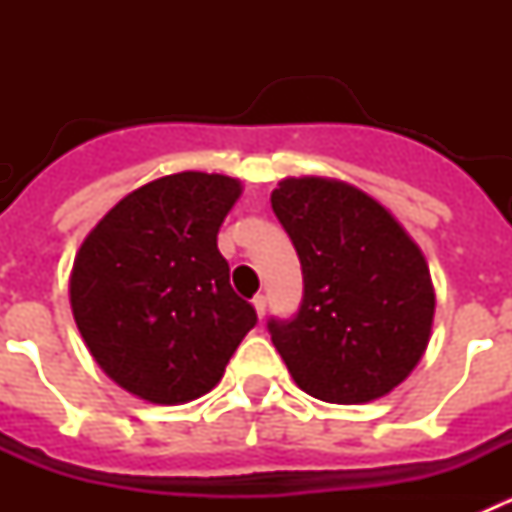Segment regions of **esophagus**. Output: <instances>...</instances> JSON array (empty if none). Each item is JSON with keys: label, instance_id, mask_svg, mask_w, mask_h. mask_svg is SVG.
<instances>
[{"label": "esophagus", "instance_id": "34e87169", "mask_svg": "<svg viewBox=\"0 0 512 512\" xmlns=\"http://www.w3.org/2000/svg\"><path fill=\"white\" fill-rule=\"evenodd\" d=\"M253 310H256V315H259V318H264L266 315V297L264 295L253 297Z\"/></svg>", "mask_w": 512, "mask_h": 512}]
</instances>
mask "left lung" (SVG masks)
Instances as JSON below:
<instances>
[{
  "instance_id": "obj_1",
  "label": "left lung",
  "mask_w": 512,
  "mask_h": 512,
  "mask_svg": "<svg viewBox=\"0 0 512 512\" xmlns=\"http://www.w3.org/2000/svg\"><path fill=\"white\" fill-rule=\"evenodd\" d=\"M271 210L305 284L295 318L266 325L297 387L336 405L395 390L423 356L436 310L420 248L377 200L336 179H284Z\"/></svg>"
}]
</instances>
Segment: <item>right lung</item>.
Instances as JSON below:
<instances>
[{"mask_svg":"<svg viewBox=\"0 0 512 512\" xmlns=\"http://www.w3.org/2000/svg\"><path fill=\"white\" fill-rule=\"evenodd\" d=\"M241 182L161 176L122 197L76 253L71 310L104 374L156 405L210 392L256 310L230 287L217 230Z\"/></svg>","mask_w":512,"mask_h":512,"instance_id":"right-lung-1","label":"right lung"}]
</instances>
